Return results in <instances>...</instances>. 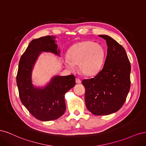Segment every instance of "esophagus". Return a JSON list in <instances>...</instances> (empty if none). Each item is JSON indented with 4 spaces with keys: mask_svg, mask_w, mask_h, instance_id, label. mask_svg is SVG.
<instances>
[{
    "mask_svg": "<svg viewBox=\"0 0 146 146\" xmlns=\"http://www.w3.org/2000/svg\"><path fill=\"white\" fill-rule=\"evenodd\" d=\"M76 82L77 83V84H80L81 82V80H80L79 78H76Z\"/></svg>",
    "mask_w": 146,
    "mask_h": 146,
    "instance_id": "34e87169",
    "label": "esophagus"
}]
</instances>
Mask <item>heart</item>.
Listing matches in <instances>:
<instances>
[{
    "label": "heart",
    "mask_w": 146,
    "mask_h": 146,
    "mask_svg": "<svg viewBox=\"0 0 146 146\" xmlns=\"http://www.w3.org/2000/svg\"><path fill=\"white\" fill-rule=\"evenodd\" d=\"M105 58V50L100 44L91 41L81 42L74 45L68 53V58H64L65 66L73 70L74 65L84 74L91 76L101 68Z\"/></svg>",
    "instance_id": "heart-1"
}]
</instances>
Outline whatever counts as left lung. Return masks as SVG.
<instances>
[{"instance_id": "1", "label": "left lung", "mask_w": 146, "mask_h": 146, "mask_svg": "<svg viewBox=\"0 0 146 146\" xmlns=\"http://www.w3.org/2000/svg\"><path fill=\"white\" fill-rule=\"evenodd\" d=\"M106 40L107 54L104 67L91 79H84L87 109L95 115H107L123 106L130 87V63L125 50L111 37L99 35Z\"/></svg>"}]
</instances>
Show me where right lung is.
I'll return each mask as SVG.
<instances>
[{
  "instance_id": "obj_1",
  "label": "right lung",
  "mask_w": 146,
  "mask_h": 146,
  "mask_svg": "<svg viewBox=\"0 0 146 146\" xmlns=\"http://www.w3.org/2000/svg\"><path fill=\"white\" fill-rule=\"evenodd\" d=\"M56 37L46 36L33 40L22 55L19 63L16 81L21 102L30 113L42 121L55 120L66 109L65 94L75 86V77L55 76L45 87H35L32 71L42 52L60 56Z\"/></svg>"
}]
</instances>
